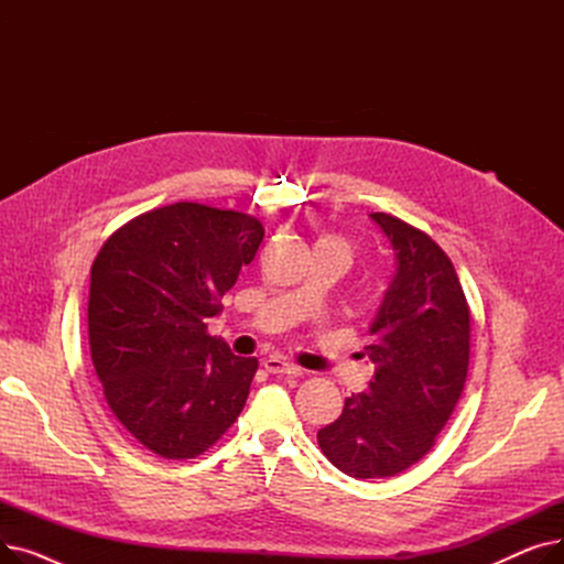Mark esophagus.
I'll return each mask as SVG.
<instances>
[{
    "label": "esophagus",
    "mask_w": 564,
    "mask_h": 564,
    "mask_svg": "<svg viewBox=\"0 0 564 564\" xmlns=\"http://www.w3.org/2000/svg\"><path fill=\"white\" fill-rule=\"evenodd\" d=\"M262 368H264L267 372H272V375H292V377L304 375V370H302L300 366H294V364L281 359V357L264 359V361H262Z\"/></svg>",
    "instance_id": "obj_1"
}]
</instances>
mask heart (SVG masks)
<instances>
[{
  "label": "heart",
  "mask_w": 564,
  "mask_h": 564,
  "mask_svg": "<svg viewBox=\"0 0 564 564\" xmlns=\"http://www.w3.org/2000/svg\"><path fill=\"white\" fill-rule=\"evenodd\" d=\"M317 247H327V249L336 251V253L343 258V262H345V264L351 260V247L343 240V237H336V235L322 237V240L317 242Z\"/></svg>",
  "instance_id": "obj_1"
}]
</instances>
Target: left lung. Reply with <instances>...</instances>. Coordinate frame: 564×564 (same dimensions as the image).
Masks as SVG:
<instances>
[{
  "label": "left lung",
  "mask_w": 564,
  "mask_h": 564,
  "mask_svg": "<svg viewBox=\"0 0 564 564\" xmlns=\"http://www.w3.org/2000/svg\"><path fill=\"white\" fill-rule=\"evenodd\" d=\"M370 217L398 260L364 349L375 377L317 432L327 459L361 480L398 476L432 451L459 402L470 357V311L446 251L393 215Z\"/></svg>",
  "instance_id": "8db88e82"
}]
</instances>
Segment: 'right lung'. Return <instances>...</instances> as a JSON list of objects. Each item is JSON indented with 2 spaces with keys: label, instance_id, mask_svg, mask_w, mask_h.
I'll use <instances>...</instances> for the list:
<instances>
[{
  "label": "right lung",
  "instance_id": "1",
  "mask_svg": "<svg viewBox=\"0 0 564 564\" xmlns=\"http://www.w3.org/2000/svg\"><path fill=\"white\" fill-rule=\"evenodd\" d=\"M262 237L251 215L185 200L134 217L94 260L88 343L105 400L164 459L203 455L245 409L258 359L235 357L207 319Z\"/></svg>",
  "mask_w": 564,
  "mask_h": 564
}]
</instances>
